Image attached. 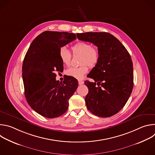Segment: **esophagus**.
<instances>
[{
    "instance_id": "esophagus-1",
    "label": "esophagus",
    "mask_w": 155,
    "mask_h": 155,
    "mask_svg": "<svg viewBox=\"0 0 155 155\" xmlns=\"http://www.w3.org/2000/svg\"><path fill=\"white\" fill-rule=\"evenodd\" d=\"M84 83V81H81V80H78V84H80V85H81V84H83Z\"/></svg>"
}]
</instances>
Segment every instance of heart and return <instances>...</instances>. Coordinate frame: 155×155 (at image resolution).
I'll return each mask as SVG.
<instances>
[{
  "mask_svg": "<svg viewBox=\"0 0 155 155\" xmlns=\"http://www.w3.org/2000/svg\"><path fill=\"white\" fill-rule=\"evenodd\" d=\"M73 54L81 56L80 67L70 68L66 71V74L74 77L77 79H81L87 72L88 66L93 68L98 63L100 58V52L99 48L96 46H91L87 42H78L72 47ZM59 56L62 62L69 65L71 64L72 54L70 51L65 47H62L59 49Z\"/></svg>",
  "mask_w": 155,
  "mask_h": 155,
  "instance_id": "b5f03b06",
  "label": "heart"
}]
</instances>
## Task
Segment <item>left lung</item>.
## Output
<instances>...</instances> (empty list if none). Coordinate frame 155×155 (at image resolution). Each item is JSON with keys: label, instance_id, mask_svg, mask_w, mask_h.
I'll use <instances>...</instances> for the list:
<instances>
[{"label": "left lung", "instance_id": "8db88e82", "mask_svg": "<svg viewBox=\"0 0 155 155\" xmlns=\"http://www.w3.org/2000/svg\"><path fill=\"white\" fill-rule=\"evenodd\" d=\"M80 40L93 43L99 50L98 63L87 75L94 82L85 81L87 109L100 117L117 114L127 102L133 89V64L123 44L108 32L77 34Z\"/></svg>", "mask_w": 155, "mask_h": 155}]
</instances>
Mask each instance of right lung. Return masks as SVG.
<instances>
[{
    "label": "right lung",
    "instance_id": "add662e5",
    "mask_svg": "<svg viewBox=\"0 0 155 155\" xmlns=\"http://www.w3.org/2000/svg\"><path fill=\"white\" fill-rule=\"evenodd\" d=\"M75 39V34L45 31L33 40L26 54L22 69L25 96L31 107L44 117L65 114L78 87L74 77L69 76L59 83L55 74L64 69L59 49Z\"/></svg>",
    "mask_w": 155,
    "mask_h": 155
}]
</instances>
